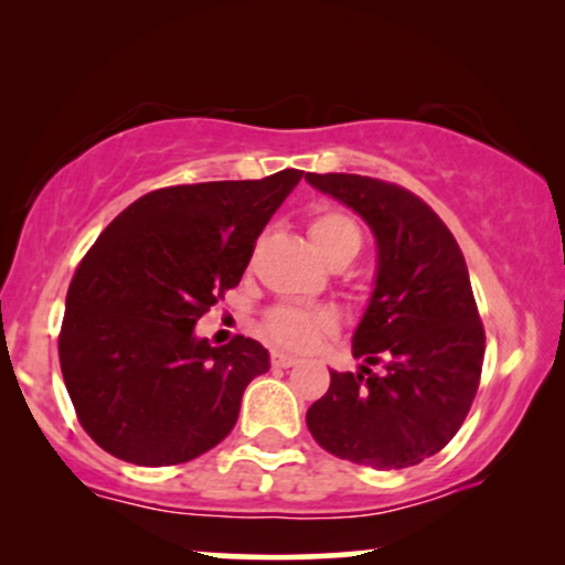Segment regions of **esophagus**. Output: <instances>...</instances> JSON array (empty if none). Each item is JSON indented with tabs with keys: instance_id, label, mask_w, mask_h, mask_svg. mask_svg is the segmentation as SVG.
Returning a JSON list of instances; mask_svg holds the SVG:
<instances>
[{
	"instance_id": "esophagus-1",
	"label": "esophagus",
	"mask_w": 565,
	"mask_h": 565,
	"mask_svg": "<svg viewBox=\"0 0 565 565\" xmlns=\"http://www.w3.org/2000/svg\"><path fill=\"white\" fill-rule=\"evenodd\" d=\"M298 362V358H292V354H285L280 350L273 352V365L275 367H292Z\"/></svg>"
}]
</instances>
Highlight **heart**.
<instances>
[{
    "mask_svg": "<svg viewBox=\"0 0 565 565\" xmlns=\"http://www.w3.org/2000/svg\"><path fill=\"white\" fill-rule=\"evenodd\" d=\"M308 234L323 259L337 257V254H358L362 244V234L350 215L342 211H321L308 223ZM331 319L321 311H303V308H275L265 319L267 334L277 344L290 347V350H303L316 339V334L329 329Z\"/></svg>",
    "mask_w": 565,
    "mask_h": 565,
    "instance_id": "b5f03b06",
    "label": "heart"
}]
</instances>
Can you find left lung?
I'll list each match as a JSON object with an SVG mask.
<instances>
[{
	"instance_id": "obj_1",
	"label": "left lung",
	"mask_w": 565,
	"mask_h": 565,
	"mask_svg": "<svg viewBox=\"0 0 565 565\" xmlns=\"http://www.w3.org/2000/svg\"><path fill=\"white\" fill-rule=\"evenodd\" d=\"M352 207L377 246L375 288L354 329L358 373L329 370L306 424L323 450L377 470L419 466L462 427L483 365L466 259L443 218L398 184L360 174H306ZM384 360L381 376L370 364Z\"/></svg>"
}]
</instances>
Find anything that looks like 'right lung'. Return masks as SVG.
Wrapping results in <instances>:
<instances>
[{
  "instance_id": "1",
  "label": "right lung",
  "mask_w": 565,
  "mask_h": 565,
  "mask_svg": "<svg viewBox=\"0 0 565 565\" xmlns=\"http://www.w3.org/2000/svg\"><path fill=\"white\" fill-rule=\"evenodd\" d=\"M300 177L282 169L153 190L99 234L68 285L58 360L76 416L105 452L177 466L234 429L269 352L249 337L211 347L195 323L236 288Z\"/></svg>"
}]
</instances>
